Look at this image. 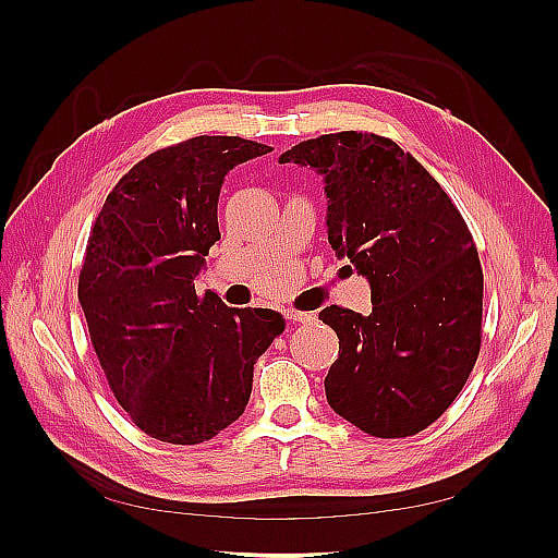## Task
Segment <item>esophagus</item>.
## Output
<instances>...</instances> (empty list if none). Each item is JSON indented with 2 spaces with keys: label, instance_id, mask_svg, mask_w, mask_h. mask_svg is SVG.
<instances>
[{
  "label": "esophagus",
  "instance_id": "1",
  "mask_svg": "<svg viewBox=\"0 0 558 558\" xmlns=\"http://www.w3.org/2000/svg\"><path fill=\"white\" fill-rule=\"evenodd\" d=\"M286 318H291L293 324H310L316 318L314 312H298V310H286Z\"/></svg>",
  "mask_w": 558,
  "mask_h": 558
}]
</instances>
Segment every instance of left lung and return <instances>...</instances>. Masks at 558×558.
Masks as SVG:
<instances>
[{"label":"left lung","mask_w":558,"mask_h":558,"mask_svg":"<svg viewBox=\"0 0 558 558\" xmlns=\"http://www.w3.org/2000/svg\"><path fill=\"white\" fill-rule=\"evenodd\" d=\"M279 162L324 177L328 242L373 291L367 316L337 305L318 314L340 337L328 404L367 435H416L480 356L484 275L461 211L424 165L373 132L320 134Z\"/></svg>","instance_id":"left-lung-1"}]
</instances>
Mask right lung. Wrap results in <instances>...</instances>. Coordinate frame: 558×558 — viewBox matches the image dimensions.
Segmentation results:
<instances>
[{"label":"right lung","instance_id":"add662e5","mask_svg":"<svg viewBox=\"0 0 558 558\" xmlns=\"http://www.w3.org/2000/svg\"><path fill=\"white\" fill-rule=\"evenodd\" d=\"M242 137H202L140 160L90 230L78 302L93 349L132 424L160 442L199 445L238 421L253 363L283 332L272 310L195 293L234 165L269 154Z\"/></svg>","mask_w":558,"mask_h":558}]
</instances>
